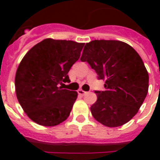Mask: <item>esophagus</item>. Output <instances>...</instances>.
Masks as SVG:
<instances>
[{
  "label": "esophagus",
  "instance_id": "obj_1",
  "mask_svg": "<svg viewBox=\"0 0 160 160\" xmlns=\"http://www.w3.org/2000/svg\"><path fill=\"white\" fill-rule=\"evenodd\" d=\"M78 93H79V95L84 96V95H86V94H87V92H85V91L81 90V89H79V90H78Z\"/></svg>",
  "mask_w": 160,
  "mask_h": 160
}]
</instances>
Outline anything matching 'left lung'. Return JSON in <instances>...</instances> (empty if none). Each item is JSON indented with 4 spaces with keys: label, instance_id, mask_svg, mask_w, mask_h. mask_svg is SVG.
<instances>
[{
    "label": "left lung",
    "instance_id": "8db88e82",
    "mask_svg": "<svg viewBox=\"0 0 160 160\" xmlns=\"http://www.w3.org/2000/svg\"><path fill=\"white\" fill-rule=\"evenodd\" d=\"M81 62H87L104 80V91H96L92 115L104 126L127 123L136 115L148 92L149 76L143 61L126 42L93 40L83 49Z\"/></svg>",
    "mask_w": 160,
    "mask_h": 160
}]
</instances>
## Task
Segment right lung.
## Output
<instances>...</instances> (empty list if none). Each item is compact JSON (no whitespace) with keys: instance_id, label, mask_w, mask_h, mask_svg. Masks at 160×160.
Here are the masks:
<instances>
[{"instance_id":"add662e5","label":"right lung","mask_w":160,"mask_h":160,"mask_svg":"<svg viewBox=\"0 0 160 160\" xmlns=\"http://www.w3.org/2000/svg\"><path fill=\"white\" fill-rule=\"evenodd\" d=\"M85 43L46 38L34 45L19 63L15 75L16 96L28 118L52 127L69 117L77 92L62 89L68 73L80 58Z\"/></svg>"}]
</instances>
